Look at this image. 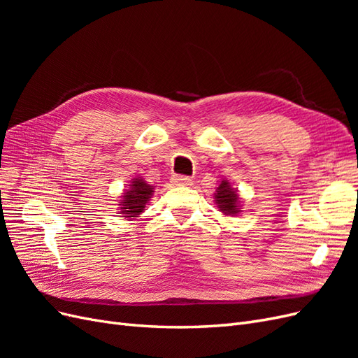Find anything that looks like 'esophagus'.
Here are the masks:
<instances>
[{"label": "esophagus", "mask_w": 358, "mask_h": 358, "mask_svg": "<svg viewBox=\"0 0 358 358\" xmlns=\"http://www.w3.org/2000/svg\"><path fill=\"white\" fill-rule=\"evenodd\" d=\"M171 183L176 187H189L192 185V179L188 176H182V175H176L171 178Z\"/></svg>", "instance_id": "obj_1"}]
</instances>
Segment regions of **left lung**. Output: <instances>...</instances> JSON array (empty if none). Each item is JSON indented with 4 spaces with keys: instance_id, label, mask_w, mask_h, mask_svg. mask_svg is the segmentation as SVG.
Masks as SVG:
<instances>
[{
    "instance_id": "left-lung-1",
    "label": "left lung",
    "mask_w": 358,
    "mask_h": 358,
    "mask_svg": "<svg viewBox=\"0 0 358 358\" xmlns=\"http://www.w3.org/2000/svg\"><path fill=\"white\" fill-rule=\"evenodd\" d=\"M215 203L218 206V209L229 216H236L241 212V200L237 189H234L230 182L224 179L221 180L220 187L216 188L215 192Z\"/></svg>"
}]
</instances>
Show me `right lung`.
<instances>
[{
  "mask_svg": "<svg viewBox=\"0 0 358 358\" xmlns=\"http://www.w3.org/2000/svg\"><path fill=\"white\" fill-rule=\"evenodd\" d=\"M154 194V187L145 182L143 178H136L125 189L121 204V213L127 220H134L145 210V204L150 200Z\"/></svg>",
  "mask_w": 358,
  "mask_h": 358,
  "instance_id": "right-lung-1",
  "label": "right lung"
}]
</instances>
